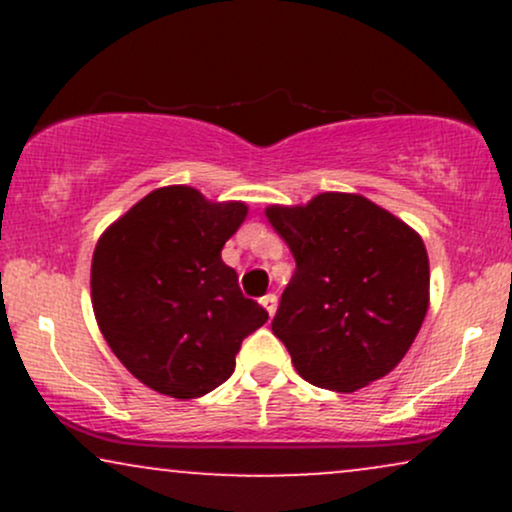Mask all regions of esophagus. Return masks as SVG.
<instances>
[{
    "label": "esophagus",
    "mask_w": 512,
    "mask_h": 512,
    "mask_svg": "<svg viewBox=\"0 0 512 512\" xmlns=\"http://www.w3.org/2000/svg\"><path fill=\"white\" fill-rule=\"evenodd\" d=\"M260 303H262V308L267 310L269 315L276 313V296H274V293H267V296H262Z\"/></svg>",
    "instance_id": "obj_1"
}]
</instances>
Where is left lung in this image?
Segmentation results:
<instances>
[{"label":"left lung","instance_id":"1","mask_svg":"<svg viewBox=\"0 0 512 512\" xmlns=\"http://www.w3.org/2000/svg\"><path fill=\"white\" fill-rule=\"evenodd\" d=\"M296 272L272 332L310 385L356 392L414 344L428 310L424 240L361 195L322 192L303 207H267Z\"/></svg>","mask_w":512,"mask_h":512}]
</instances>
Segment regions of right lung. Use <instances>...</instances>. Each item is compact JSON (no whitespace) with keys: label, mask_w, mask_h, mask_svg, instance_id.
<instances>
[{"label":"right lung","mask_w":512,"mask_h":512,"mask_svg":"<svg viewBox=\"0 0 512 512\" xmlns=\"http://www.w3.org/2000/svg\"><path fill=\"white\" fill-rule=\"evenodd\" d=\"M248 216L187 185L154 190L98 240L91 301L105 342L146 387L195 399L226 383L243 339L267 322L221 260Z\"/></svg>","instance_id":"obj_1"}]
</instances>
